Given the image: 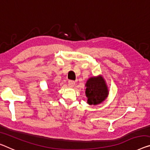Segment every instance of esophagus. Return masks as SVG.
<instances>
[{
  "mask_svg": "<svg viewBox=\"0 0 150 150\" xmlns=\"http://www.w3.org/2000/svg\"><path fill=\"white\" fill-rule=\"evenodd\" d=\"M68 86L70 88H73L75 86V82L72 81V80H69L68 81Z\"/></svg>",
  "mask_w": 150,
  "mask_h": 150,
  "instance_id": "esophagus-1",
  "label": "esophagus"
}]
</instances>
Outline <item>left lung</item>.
<instances>
[{"label":"left lung","mask_w":150,"mask_h":150,"mask_svg":"<svg viewBox=\"0 0 150 150\" xmlns=\"http://www.w3.org/2000/svg\"><path fill=\"white\" fill-rule=\"evenodd\" d=\"M86 96L90 105H97L102 103L109 96V88L105 80L101 75L89 78L86 81Z\"/></svg>","instance_id":"left-lung-1"}]
</instances>
